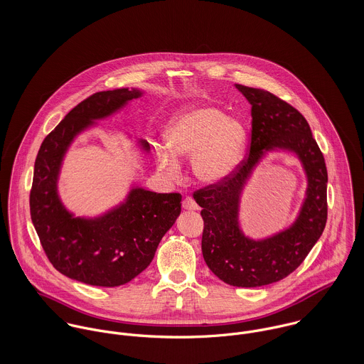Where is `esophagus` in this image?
I'll use <instances>...</instances> for the list:
<instances>
[{
	"label": "esophagus",
	"mask_w": 364,
	"mask_h": 364,
	"mask_svg": "<svg viewBox=\"0 0 364 364\" xmlns=\"http://www.w3.org/2000/svg\"><path fill=\"white\" fill-rule=\"evenodd\" d=\"M182 208H185V210H198L199 206L196 205V202L191 196H186L183 199V202H182Z\"/></svg>",
	"instance_id": "obj_1"
}]
</instances>
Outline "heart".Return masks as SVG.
<instances>
[{
    "instance_id": "1",
    "label": "heart",
    "mask_w": 364,
    "mask_h": 364,
    "mask_svg": "<svg viewBox=\"0 0 364 364\" xmlns=\"http://www.w3.org/2000/svg\"><path fill=\"white\" fill-rule=\"evenodd\" d=\"M169 150L156 149V165L171 176L179 173L178 156L192 158L196 178L218 183L238 168L247 143L244 124L213 106H199L175 117L166 132Z\"/></svg>"
}]
</instances>
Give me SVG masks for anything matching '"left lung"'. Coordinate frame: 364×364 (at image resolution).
<instances>
[{"label":"left lung","mask_w":364,"mask_h":364,"mask_svg":"<svg viewBox=\"0 0 364 364\" xmlns=\"http://www.w3.org/2000/svg\"><path fill=\"white\" fill-rule=\"evenodd\" d=\"M251 104L250 154L231 176L193 193L205 221L202 252L210 270L224 283L259 287L294 272L319 240L328 215V172L306 117L269 91L235 84ZM286 149L299 156L308 175V192L299 217L289 228L263 240L248 239L239 228L243 186L267 151Z\"/></svg>","instance_id":"1"}]
</instances>
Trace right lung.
Listing matches in <instances>:
<instances>
[{
	"mask_svg": "<svg viewBox=\"0 0 364 364\" xmlns=\"http://www.w3.org/2000/svg\"><path fill=\"white\" fill-rule=\"evenodd\" d=\"M136 88L97 92L73 107L43 140L35 161L31 217L46 257L64 276L91 286L116 287L140 274L181 214L179 193L133 188L126 200L100 217H74L63 206L57 179L74 137L132 100ZM144 151L147 141L140 140Z\"/></svg>",
	"mask_w": 364,
	"mask_h": 364,
	"instance_id": "right-lung-1",
	"label": "right lung"
}]
</instances>
